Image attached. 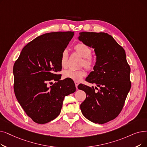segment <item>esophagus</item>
<instances>
[{"label": "esophagus", "mask_w": 147, "mask_h": 147, "mask_svg": "<svg viewBox=\"0 0 147 147\" xmlns=\"http://www.w3.org/2000/svg\"><path fill=\"white\" fill-rule=\"evenodd\" d=\"M74 84H75V85H76V89H78V86L79 85V82L78 81H75L74 82Z\"/></svg>", "instance_id": "1"}]
</instances>
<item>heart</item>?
I'll return each mask as SVG.
<instances>
[{"label": "heart", "instance_id": "heart-1", "mask_svg": "<svg viewBox=\"0 0 147 147\" xmlns=\"http://www.w3.org/2000/svg\"><path fill=\"white\" fill-rule=\"evenodd\" d=\"M74 50L80 57L83 58L81 64L84 65L88 70H91L95 66V61L90 56L91 55V50L85 44L79 43L74 46ZM68 53L67 50H63L61 58V65L62 67L65 68L67 65ZM85 75L84 69H81L79 70L67 69L63 71V77L65 79H69L75 81H79L84 78Z\"/></svg>", "mask_w": 147, "mask_h": 147}]
</instances>
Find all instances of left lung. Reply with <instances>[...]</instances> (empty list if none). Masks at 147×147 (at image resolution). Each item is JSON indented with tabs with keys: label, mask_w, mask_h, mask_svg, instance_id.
<instances>
[{
	"label": "left lung",
	"mask_w": 147,
	"mask_h": 147,
	"mask_svg": "<svg viewBox=\"0 0 147 147\" xmlns=\"http://www.w3.org/2000/svg\"><path fill=\"white\" fill-rule=\"evenodd\" d=\"M78 39L94 49L96 62L86 81L97 87L80 84L78 89L86 93L80 105L84 116L99 124L115 118L122 110L130 88V68L124 49L114 38L105 32H82ZM98 89L94 91V89Z\"/></svg>",
	"instance_id": "8db88e82"
}]
</instances>
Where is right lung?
<instances>
[{
  "label": "right lung",
  "instance_id": "add662e5",
  "mask_svg": "<svg viewBox=\"0 0 147 147\" xmlns=\"http://www.w3.org/2000/svg\"><path fill=\"white\" fill-rule=\"evenodd\" d=\"M73 32L46 33L22 49L13 67L16 98L35 123L46 124L58 117L67 95L76 91L74 83L60 80L62 53ZM56 81L53 86L48 84Z\"/></svg>",
  "mask_w": 147,
  "mask_h": 147
}]
</instances>
